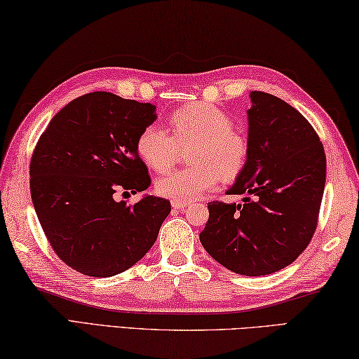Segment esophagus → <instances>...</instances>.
I'll return each instance as SVG.
<instances>
[{
  "label": "esophagus",
  "instance_id": "obj_1",
  "mask_svg": "<svg viewBox=\"0 0 359 359\" xmlns=\"http://www.w3.org/2000/svg\"><path fill=\"white\" fill-rule=\"evenodd\" d=\"M187 205H189V202H172V206L175 210H184Z\"/></svg>",
  "mask_w": 359,
  "mask_h": 359
}]
</instances>
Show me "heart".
I'll use <instances>...</instances> for the list:
<instances>
[{
    "label": "heart",
    "mask_w": 359,
    "mask_h": 359,
    "mask_svg": "<svg viewBox=\"0 0 359 359\" xmlns=\"http://www.w3.org/2000/svg\"><path fill=\"white\" fill-rule=\"evenodd\" d=\"M168 132L148 126L135 140L140 161L154 172H165L178 148L192 144L191 167L163 175L156 181L159 196L173 202H191L208 192L221 180L233 183L248 167L250 144L243 132L231 128L227 111L211 102H189L167 118Z\"/></svg>",
    "instance_id": "heart-1"
}]
</instances>
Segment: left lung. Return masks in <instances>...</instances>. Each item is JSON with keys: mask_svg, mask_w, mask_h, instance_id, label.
<instances>
[{"mask_svg": "<svg viewBox=\"0 0 359 359\" xmlns=\"http://www.w3.org/2000/svg\"><path fill=\"white\" fill-rule=\"evenodd\" d=\"M249 162L227 194L243 203H208L200 243L243 276L279 271L298 259L317 229L326 157L311 123L285 100L250 93Z\"/></svg>", "mask_w": 359, "mask_h": 359, "instance_id": "obj_1", "label": "left lung"}]
</instances>
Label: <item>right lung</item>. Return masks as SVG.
I'll return each mask as SVG.
<instances>
[{
	"label": "right lung",
	"instance_id": "add662e5",
	"mask_svg": "<svg viewBox=\"0 0 359 359\" xmlns=\"http://www.w3.org/2000/svg\"><path fill=\"white\" fill-rule=\"evenodd\" d=\"M154 119V105L94 91L62 107L37 142L31 198L50 246L75 271L110 278L154 244L172 210L168 200L144 196L126 205L113 198L151 184L135 140Z\"/></svg>",
	"mask_w": 359,
	"mask_h": 359
}]
</instances>
